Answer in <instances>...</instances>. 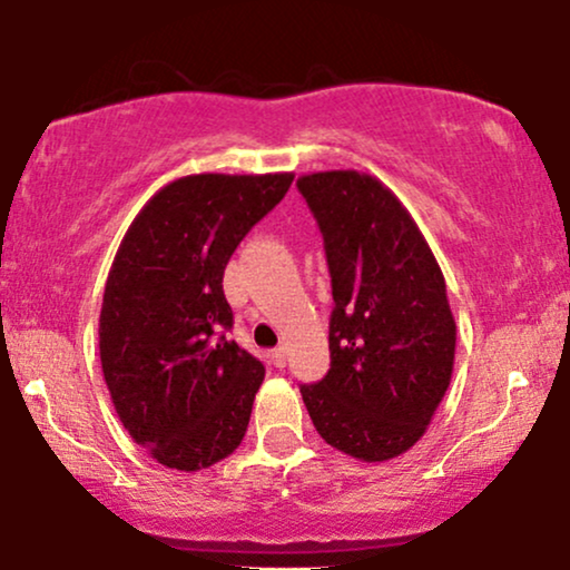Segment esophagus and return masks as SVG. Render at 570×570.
I'll list each match as a JSON object with an SVG mask.
<instances>
[{"instance_id": "obj_1", "label": "esophagus", "mask_w": 570, "mask_h": 570, "mask_svg": "<svg viewBox=\"0 0 570 570\" xmlns=\"http://www.w3.org/2000/svg\"><path fill=\"white\" fill-rule=\"evenodd\" d=\"M271 362L276 364V367H284V364H286V348L271 351Z\"/></svg>"}]
</instances>
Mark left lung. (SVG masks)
<instances>
[{
  "label": "left lung",
  "mask_w": 570,
  "mask_h": 570,
  "mask_svg": "<svg viewBox=\"0 0 570 570\" xmlns=\"http://www.w3.org/2000/svg\"><path fill=\"white\" fill-rule=\"evenodd\" d=\"M332 276L330 372L299 385L326 444L389 461L426 434L453 375L455 318L434 254L383 181L358 171L297 179Z\"/></svg>",
  "instance_id": "1"
}]
</instances>
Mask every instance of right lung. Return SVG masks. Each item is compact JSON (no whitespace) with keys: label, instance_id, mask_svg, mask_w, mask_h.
Here are the masks:
<instances>
[{"label":"right lung","instance_id":"1","mask_svg":"<svg viewBox=\"0 0 570 570\" xmlns=\"http://www.w3.org/2000/svg\"><path fill=\"white\" fill-rule=\"evenodd\" d=\"M294 174L181 176L128 227L98 318L104 381L122 426L155 461L198 472L238 448L265 377L227 337L222 276Z\"/></svg>","mask_w":570,"mask_h":570}]
</instances>
